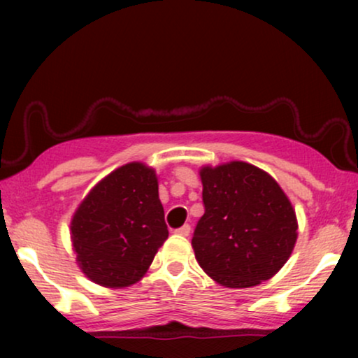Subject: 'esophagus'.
<instances>
[{
  "instance_id": "34e87169",
  "label": "esophagus",
  "mask_w": 358,
  "mask_h": 358,
  "mask_svg": "<svg viewBox=\"0 0 358 358\" xmlns=\"http://www.w3.org/2000/svg\"><path fill=\"white\" fill-rule=\"evenodd\" d=\"M174 233H176V234H180V236H189V233H190V227H189V224H182V227L176 229Z\"/></svg>"
}]
</instances>
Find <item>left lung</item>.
<instances>
[{"mask_svg":"<svg viewBox=\"0 0 358 358\" xmlns=\"http://www.w3.org/2000/svg\"><path fill=\"white\" fill-rule=\"evenodd\" d=\"M205 213L192 248L203 272L229 288L275 275L296 243V215L277 180L256 166L231 161L200 169Z\"/></svg>","mask_w":358,"mask_h":358,"instance_id":"1","label":"left lung"}]
</instances>
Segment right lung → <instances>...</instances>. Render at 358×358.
<instances>
[{
    "instance_id": "right-lung-1",
    "label": "right lung",
    "mask_w": 358,
    "mask_h": 358,
    "mask_svg": "<svg viewBox=\"0 0 358 358\" xmlns=\"http://www.w3.org/2000/svg\"><path fill=\"white\" fill-rule=\"evenodd\" d=\"M70 229L78 266L91 282L134 285L169 234L155 169L129 163L112 171L80 203Z\"/></svg>"
}]
</instances>
